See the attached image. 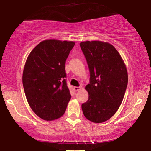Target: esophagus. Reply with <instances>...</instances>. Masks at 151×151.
<instances>
[{"label": "esophagus", "instance_id": "obj_1", "mask_svg": "<svg viewBox=\"0 0 151 151\" xmlns=\"http://www.w3.org/2000/svg\"><path fill=\"white\" fill-rule=\"evenodd\" d=\"M80 89H81V86H74V90H75L76 91H79Z\"/></svg>", "mask_w": 151, "mask_h": 151}]
</instances>
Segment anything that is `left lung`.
Wrapping results in <instances>:
<instances>
[{"instance_id":"obj_1","label":"left lung","mask_w":151,"mask_h":151,"mask_svg":"<svg viewBox=\"0 0 151 151\" xmlns=\"http://www.w3.org/2000/svg\"><path fill=\"white\" fill-rule=\"evenodd\" d=\"M80 46L90 71V83L85 86L88 99L82 104V111L88 120L104 122L117 112L122 102L128 84L127 67L110 43L87 40Z\"/></svg>"}]
</instances>
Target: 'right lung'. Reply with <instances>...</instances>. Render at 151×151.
<instances>
[{"label":"right lung","instance_id":"right-lung-1","mask_svg":"<svg viewBox=\"0 0 151 151\" xmlns=\"http://www.w3.org/2000/svg\"><path fill=\"white\" fill-rule=\"evenodd\" d=\"M75 44L55 39L43 40L27 58L22 73L24 93L31 109L45 120L63 116L71 99L65 79V63Z\"/></svg>","mask_w":151,"mask_h":151}]
</instances>
